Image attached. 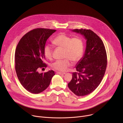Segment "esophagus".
Returning a JSON list of instances; mask_svg holds the SVG:
<instances>
[{"label":"esophagus","instance_id":"34e87169","mask_svg":"<svg viewBox=\"0 0 123 123\" xmlns=\"http://www.w3.org/2000/svg\"><path fill=\"white\" fill-rule=\"evenodd\" d=\"M56 74H60V75H64V74H65V73H61V72H56Z\"/></svg>","mask_w":123,"mask_h":123}]
</instances>
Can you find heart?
<instances>
[{
  "instance_id": "1",
  "label": "heart",
  "mask_w": 123,
  "mask_h": 123,
  "mask_svg": "<svg viewBox=\"0 0 123 123\" xmlns=\"http://www.w3.org/2000/svg\"><path fill=\"white\" fill-rule=\"evenodd\" d=\"M54 44L64 49L65 59L57 60L51 65V68L57 71L65 72L72 65V61L76 63L81 58L84 52L83 40L79 37L72 38L67 35L61 33L52 40ZM43 52L45 56L51 59L52 56V47L47 44L44 46Z\"/></svg>"
}]
</instances>
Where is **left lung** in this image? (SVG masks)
<instances>
[{
    "label": "left lung",
    "mask_w": 123,
    "mask_h": 123,
    "mask_svg": "<svg viewBox=\"0 0 123 123\" xmlns=\"http://www.w3.org/2000/svg\"><path fill=\"white\" fill-rule=\"evenodd\" d=\"M73 31L85 37L86 48L68 87L75 95L85 96L93 92L103 79L107 65V52L101 39L92 30L74 29Z\"/></svg>",
    "instance_id": "8db88e82"
}]
</instances>
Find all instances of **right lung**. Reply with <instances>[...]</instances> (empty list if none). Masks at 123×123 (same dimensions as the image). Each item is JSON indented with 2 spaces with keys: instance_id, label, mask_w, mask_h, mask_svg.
I'll return each instance as SVG.
<instances>
[{
  "instance_id": "1",
  "label": "right lung",
  "mask_w": 123,
  "mask_h": 123,
  "mask_svg": "<svg viewBox=\"0 0 123 123\" xmlns=\"http://www.w3.org/2000/svg\"><path fill=\"white\" fill-rule=\"evenodd\" d=\"M56 31L44 28L33 29L26 33L17 45L15 52V69L21 84L28 92L35 94L45 90L55 75L52 70L39 74V68H46L43 49L47 40Z\"/></svg>"
}]
</instances>
